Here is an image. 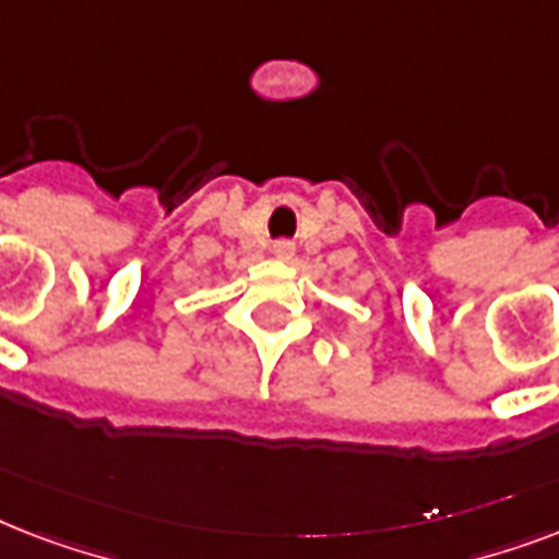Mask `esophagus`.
<instances>
[{"mask_svg":"<svg viewBox=\"0 0 559 559\" xmlns=\"http://www.w3.org/2000/svg\"><path fill=\"white\" fill-rule=\"evenodd\" d=\"M272 254L278 258V261H293V254H296V246L289 243V240H278V243L272 246Z\"/></svg>","mask_w":559,"mask_h":559,"instance_id":"esophagus-1","label":"esophagus"}]
</instances>
